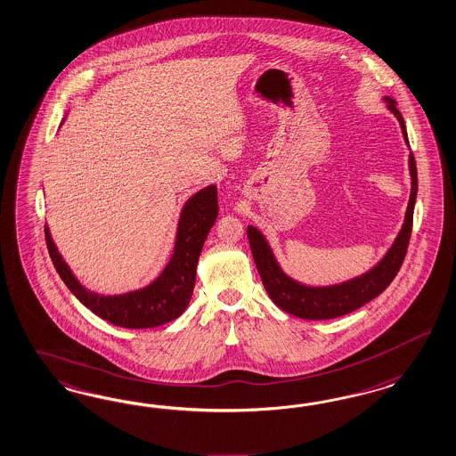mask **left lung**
I'll return each instance as SVG.
<instances>
[{"label": "left lung", "instance_id": "8db88e82", "mask_svg": "<svg viewBox=\"0 0 456 456\" xmlns=\"http://www.w3.org/2000/svg\"><path fill=\"white\" fill-rule=\"evenodd\" d=\"M383 102L400 121L404 143L410 146L403 117L396 108L398 103L390 96H383ZM408 167L411 176V193L400 233L396 234L385 256L371 270L348 281L330 287H310L299 283L283 272L265 234L251 224L248 226V240L263 287L278 308L303 320H330L362 308L368 301L377 298L379 293L387 289L403 263L413 226V209L418 193L417 163L413 153H410L408 157Z\"/></svg>", "mask_w": 456, "mask_h": 456}]
</instances>
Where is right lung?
<instances>
[{"mask_svg":"<svg viewBox=\"0 0 456 456\" xmlns=\"http://www.w3.org/2000/svg\"><path fill=\"white\" fill-rule=\"evenodd\" d=\"M216 218L218 193L216 186L209 184L183 205L173 253L163 272L150 285L118 295H102L83 287L54 245L48 224H45V238L56 272L88 310L113 325L143 330L169 323L188 308L195 288L198 258Z\"/></svg>","mask_w":456,"mask_h":456,"instance_id":"obj_1","label":"right lung"}]
</instances>
